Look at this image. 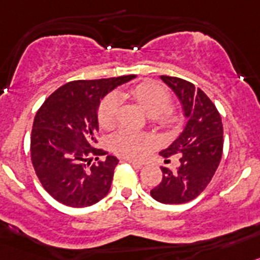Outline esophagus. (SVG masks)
<instances>
[{
	"label": "esophagus",
	"instance_id": "1",
	"mask_svg": "<svg viewBox=\"0 0 260 260\" xmlns=\"http://www.w3.org/2000/svg\"><path fill=\"white\" fill-rule=\"evenodd\" d=\"M125 162L129 163L131 166H132L135 170H141L142 167H144V163L142 162H136V160H132V159H125Z\"/></svg>",
	"mask_w": 260,
	"mask_h": 260
}]
</instances>
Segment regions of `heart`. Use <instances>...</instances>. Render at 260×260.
Returning a JSON list of instances; mask_svg holds the SVG:
<instances>
[{
  "label": "heart",
  "instance_id": "obj_1",
  "mask_svg": "<svg viewBox=\"0 0 260 260\" xmlns=\"http://www.w3.org/2000/svg\"><path fill=\"white\" fill-rule=\"evenodd\" d=\"M129 94L137 104L150 115V120L155 127L165 132H175L180 128L182 115L170 106L171 94L162 84L155 81H145L133 86ZM120 105V95L118 93H109L98 106V124L105 129L115 124L116 114ZM151 145V137L147 133L121 128L110 137V147L115 154L124 158L136 159L142 156Z\"/></svg>",
  "mask_w": 260,
  "mask_h": 260
}]
</instances>
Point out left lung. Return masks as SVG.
I'll list each match as a JSON object with an SVG mask.
<instances>
[{
	"label": "left lung",
	"mask_w": 260,
	"mask_h": 260,
	"mask_svg": "<svg viewBox=\"0 0 260 260\" xmlns=\"http://www.w3.org/2000/svg\"><path fill=\"white\" fill-rule=\"evenodd\" d=\"M176 93L188 118L185 129L160 155L179 154L177 171L162 167L163 177L151 189V197L166 205H180L198 197L209 185L223 154V123L214 102L184 79L160 76Z\"/></svg>",
	"instance_id": "obj_1"
}]
</instances>
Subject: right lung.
Returning <instances> with one entry per match:
<instances>
[{"mask_svg":"<svg viewBox=\"0 0 260 260\" xmlns=\"http://www.w3.org/2000/svg\"><path fill=\"white\" fill-rule=\"evenodd\" d=\"M135 75L75 80L51 93L41 105L31 133V160L41 185L58 202L88 207L109 193L118 159L98 149L97 109L115 86ZM96 162L91 163V156Z\"/></svg>","mask_w":260,"mask_h":260,"instance_id":"add662e5","label":"right lung"}]
</instances>
